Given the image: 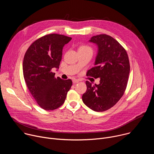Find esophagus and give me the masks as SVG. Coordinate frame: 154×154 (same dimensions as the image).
<instances>
[{
  "label": "esophagus",
  "instance_id": "1",
  "mask_svg": "<svg viewBox=\"0 0 154 154\" xmlns=\"http://www.w3.org/2000/svg\"><path fill=\"white\" fill-rule=\"evenodd\" d=\"M79 82V80H77V79H73V80H72L73 83H78Z\"/></svg>",
  "mask_w": 154,
  "mask_h": 154
}]
</instances>
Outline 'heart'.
<instances>
[{
    "mask_svg": "<svg viewBox=\"0 0 154 154\" xmlns=\"http://www.w3.org/2000/svg\"><path fill=\"white\" fill-rule=\"evenodd\" d=\"M91 49V48L88 46H82L79 48V49Z\"/></svg>",
    "mask_w": 154,
    "mask_h": 154,
    "instance_id": "b5f03b06",
    "label": "heart"
}]
</instances>
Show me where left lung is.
Instances as JSON below:
<instances>
[{
	"instance_id": "1",
	"label": "left lung",
	"mask_w": 154,
	"mask_h": 154,
	"mask_svg": "<svg viewBox=\"0 0 154 154\" xmlns=\"http://www.w3.org/2000/svg\"><path fill=\"white\" fill-rule=\"evenodd\" d=\"M89 42L97 46L94 66L87 75L100 79L99 85L86 82L83 103L95 112H104L113 106L125 90L130 64L125 50L113 38L105 34L91 37Z\"/></svg>"
}]
</instances>
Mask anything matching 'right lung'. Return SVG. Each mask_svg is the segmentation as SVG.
<instances>
[{"label":"right lung","mask_w":154,"mask_h":154,"mask_svg":"<svg viewBox=\"0 0 154 154\" xmlns=\"http://www.w3.org/2000/svg\"><path fill=\"white\" fill-rule=\"evenodd\" d=\"M72 39L63 35L49 34L33 42L26 52L23 74L28 89L38 104L54 110L63 104L72 80L55 78L53 68L59 69L64 46Z\"/></svg>","instance_id":"add662e5"}]
</instances>
